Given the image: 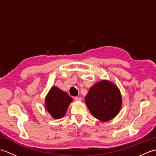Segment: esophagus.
I'll return each instance as SVG.
<instances>
[{
    "instance_id": "esophagus-1",
    "label": "esophagus",
    "mask_w": 156,
    "mask_h": 156,
    "mask_svg": "<svg viewBox=\"0 0 156 156\" xmlns=\"http://www.w3.org/2000/svg\"><path fill=\"white\" fill-rule=\"evenodd\" d=\"M74 100L76 101H80L81 100V98L80 97H74Z\"/></svg>"
}]
</instances>
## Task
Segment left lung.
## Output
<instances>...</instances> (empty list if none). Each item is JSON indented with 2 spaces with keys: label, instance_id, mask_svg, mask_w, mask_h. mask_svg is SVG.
I'll return each instance as SVG.
<instances>
[{
  "label": "left lung",
  "instance_id": "left-lung-1",
  "mask_svg": "<svg viewBox=\"0 0 156 156\" xmlns=\"http://www.w3.org/2000/svg\"><path fill=\"white\" fill-rule=\"evenodd\" d=\"M85 102L95 118L105 122L119 113L122 97L117 86L108 80H101L90 87Z\"/></svg>",
  "mask_w": 156,
  "mask_h": 156
}]
</instances>
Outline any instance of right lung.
Listing matches in <instances>:
<instances>
[{"label": "right lung", "mask_w": 156, "mask_h": 156, "mask_svg": "<svg viewBox=\"0 0 156 156\" xmlns=\"http://www.w3.org/2000/svg\"><path fill=\"white\" fill-rule=\"evenodd\" d=\"M72 98L56 87H52L45 97V106L49 113L54 119H60L65 115Z\"/></svg>", "instance_id": "add662e5"}]
</instances>
